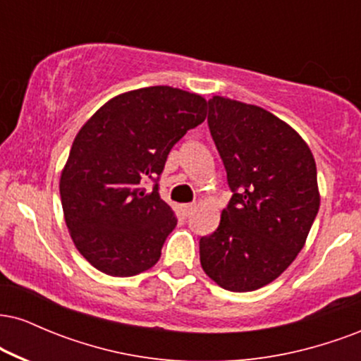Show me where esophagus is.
I'll return each instance as SVG.
<instances>
[{
    "label": "esophagus",
    "instance_id": "34e87169",
    "mask_svg": "<svg viewBox=\"0 0 361 361\" xmlns=\"http://www.w3.org/2000/svg\"><path fill=\"white\" fill-rule=\"evenodd\" d=\"M193 210H195V204H185V205H181V212H183L185 217H190V215L193 214Z\"/></svg>",
    "mask_w": 361,
    "mask_h": 361
}]
</instances>
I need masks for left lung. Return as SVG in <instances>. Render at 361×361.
Listing matches in <instances>:
<instances>
[{"instance_id":"1","label":"left lung","mask_w":361,"mask_h":361,"mask_svg":"<svg viewBox=\"0 0 361 361\" xmlns=\"http://www.w3.org/2000/svg\"><path fill=\"white\" fill-rule=\"evenodd\" d=\"M207 122L233 197L217 229L200 238V263L222 288L251 292L304 247L319 210L316 161L292 127L261 106L214 97Z\"/></svg>"}]
</instances>
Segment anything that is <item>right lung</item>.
Instances as JSON below:
<instances>
[{"label": "right lung", "instance_id": "obj_1", "mask_svg": "<svg viewBox=\"0 0 361 361\" xmlns=\"http://www.w3.org/2000/svg\"><path fill=\"white\" fill-rule=\"evenodd\" d=\"M205 117L200 94L149 86L111 98L78 132L61 202L78 251L97 270L134 276L157 263L178 222L159 195L161 173L171 147Z\"/></svg>", "mask_w": 361, "mask_h": 361}]
</instances>
